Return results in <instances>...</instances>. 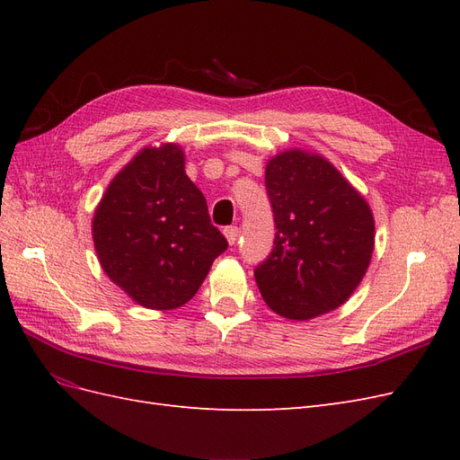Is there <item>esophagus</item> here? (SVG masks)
<instances>
[{"label": "esophagus", "mask_w": 460, "mask_h": 460, "mask_svg": "<svg viewBox=\"0 0 460 460\" xmlns=\"http://www.w3.org/2000/svg\"><path fill=\"white\" fill-rule=\"evenodd\" d=\"M225 235H226V242L230 245H235V242H238V238H240V230H238V226H228V228H225Z\"/></svg>", "instance_id": "1"}]
</instances>
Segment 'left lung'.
<instances>
[{
  "instance_id": "1",
  "label": "left lung",
  "mask_w": 460,
  "mask_h": 460,
  "mask_svg": "<svg viewBox=\"0 0 460 460\" xmlns=\"http://www.w3.org/2000/svg\"><path fill=\"white\" fill-rule=\"evenodd\" d=\"M264 184L276 238L255 269L262 299L289 320L338 309L368 270L376 238L370 205L326 157L299 147L269 159Z\"/></svg>"
}]
</instances>
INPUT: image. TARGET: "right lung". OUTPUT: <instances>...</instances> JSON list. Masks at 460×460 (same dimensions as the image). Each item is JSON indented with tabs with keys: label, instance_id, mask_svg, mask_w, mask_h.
Returning a JSON list of instances; mask_svg holds the SVG:
<instances>
[{
	"label": "right lung",
	"instance_id": "right-lung-1",
	"mask_svg": "<svg viewBox=\"0 0 460 460\" xmlns=\"http://www.w3.org/2000/svg\"><path fill=\"white\" fill-rule=\"evenodd\" d=\"M184 164L178 144L144 147L111 180L92 220L109 280L153 311L186 305L228 247Z\"/></svg>",
	"mask_w": 460,
	"mask_h": 460
}]
</instances>
